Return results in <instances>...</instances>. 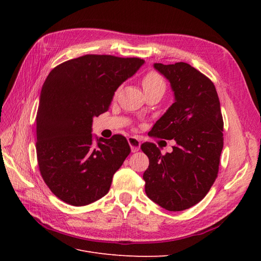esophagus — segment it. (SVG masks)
<instances>
[{
  "label": "esophagus",
  "instance_id": "34e87169",
  "mask_svg": "<svg viewBox=\"0 0 261 261\" xmlns=\"http://www.w3.org/2000/svg\"><path fill=\"white\" fill-rule=\"evenodd\" d=\"M127 140H128V144H129V146H130L132 152L138 151L139 148H140V140H139L137 137H135V136L128 137Z\"/></svg>",
  "mask_w": 261,
  "mask_h": 261
}]
</instances>
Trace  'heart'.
<instances>
[{"instance_id": "1", "label": "heart", "mask_w": 261, "mask_h": 261, "mask_svg": "<svg viewBox=\"0 0 261 261\" xmlns=\"http://www.w3.org/2000/svg\"><path fill=\"white\" fill-rule=\"evenodd\" d=\"M143 87H144L145 92L156 89V88L165 89V83L163 81V78L161 77V75H159L155 72H149L143 78Z\"/></svg>"}]
</instances>
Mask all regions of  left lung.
<instances>
[{
  "instance_id": "8db88e82",
  "label": "left lung",
  "mask_w": 261,
  "mask_h": 261,
  "mask_svg": "<svg viewBox=\"0 0 261 261\" xmlns=\"http://www.w3.org/2000/svg\"><path fill=\"white\" fill-rule=\"evenodd\" d=\"M153 67L169 81L174 102L150 134L175 145L165 154L152 143L141 145L149 158L145 191L165 210L181 211L198 203L217 178L223 148L220 101L213 83L187 63Z\"/></svg>"
}]
</instances>
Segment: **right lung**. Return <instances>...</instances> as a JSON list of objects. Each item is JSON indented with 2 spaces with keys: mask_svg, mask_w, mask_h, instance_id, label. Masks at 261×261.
Returning a JSON list of instances; mask_svg holds the SVG:
<instances>
[{
  "mask_svg": "<svg viewBox=\"0 0 261 261\" xmlns=\"http://www.w3.org/2000/svg\"><path fill=\"white\" fill-rule=\"evenodd\" d=\"M144 63L87 54L62 63L46 77L36 117V149L41 176L61 200L80 207L108 194L130 148L122 135L93 136L92 121Z\"/></svg>",
  "mask_w": 261,
  "mask_h": 261,
  "instance_id": "obj_1",
  "label": "right lung"
}]
</instances>
